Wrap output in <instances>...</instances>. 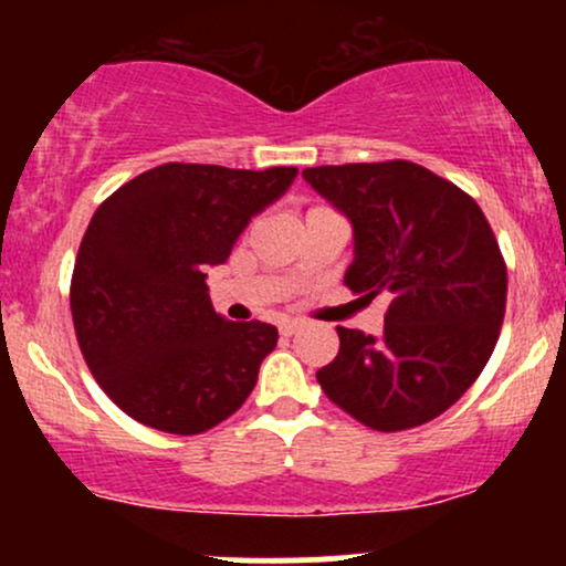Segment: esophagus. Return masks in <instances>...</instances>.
I'll list each match as a JSON object with an SVG mask.
<instances>
[{"label":"esophagus","mask_w":566,"mask_h":566,"mask_svg":"<svg viewBox=\"0 0 566 566\" xmlns=\"http://www.w3.org/2000/svg\"><path fill=\"white\" fill-rule=\"evenodd\" d=\"M297 329H301V322H282V324H279V333H282L284 337H292L297 333Z\"/></svg>","instance_id":"esophagus-1"}]
</instances>
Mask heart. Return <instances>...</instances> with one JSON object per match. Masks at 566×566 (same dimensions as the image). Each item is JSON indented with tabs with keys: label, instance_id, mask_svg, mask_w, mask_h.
Returning <instances> with one entry per match:
<instances>
[{
	"label": "heart",
	"instance_id": "1",
	"mask_svg": "<svg viewBox=\"0 0 566 566\" xmlns=\"http://www.w3.org/2000/svg\"><path fill=\"white\" fill-rule=\"evenodd\" d=\"M314 210H316V207H314Z\"/></svg>",
	"mask_w": 566,
	"mask_h": 566
}]
</instances>
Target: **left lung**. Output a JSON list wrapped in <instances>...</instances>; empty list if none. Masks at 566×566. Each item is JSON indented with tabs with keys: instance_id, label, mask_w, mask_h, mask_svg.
I'll return each instance as SVG.
<instances>
[{
	"instance_id": "1",
	"label": "left lung",
	"mask_w": 566,
	"mask_h": 566,
	"mask_svg": "<svg viewBox=\"0 0 566 566\" xmlns=\"http://www.w3.org/2000/svg\"><path fill=\"white\" fill-rule=\"evenodd\" d=\"M303 178L350 220L346 287L388 297L380 337L337 327L322 391L375 431L439 418L482 375L505 314L509 274L482 207L405 159L308 167Z\"/></svg>"
}]
</instances>
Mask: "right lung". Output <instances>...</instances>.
I'll list each match as a JSON object with an SVG mask.
<instances>
[{
	"mask_svg": "<svg viewBox=\"0 0 566 566\" xmlns=\"http://www.w3.org/2000/svg\"><path fill=\"white\" fill-rule=\"evenodd\" d=\"M295 175L170 161L97 207L71 276V316L90 373L129 418L193 437L252 394L279 333L216 314L205 271L229 261Z\"/></svg>",
	"mask_w": 566,
	"mask_h": 566,
	"instance_id": "right-lung-1",
	"label": "right lung"
}]
</instances>
